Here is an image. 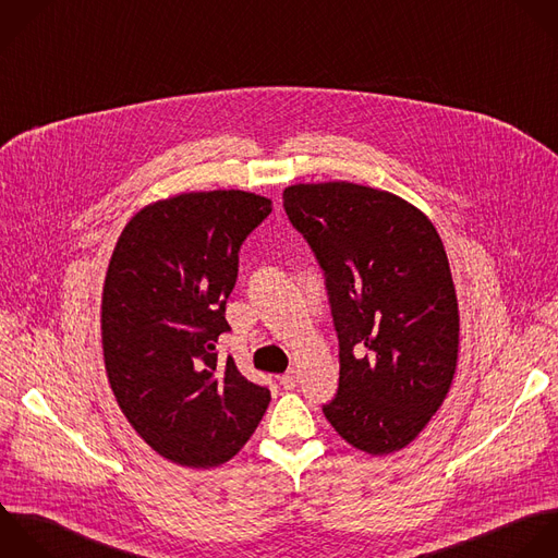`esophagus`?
I'll list each match as a JSON object with an SVG mask.
<instances>
[{
    "label": "esophagus",
    "instance_id": "34e87169",
    "mask_svg": "<svg viewBox=\"0 0 558 558\" xmlns=\"http://www.w3.org/2000/svg\"><path fill=\"white\" fill-rule=\"evenodd\" d=\"M298 369H289L284 376H280V385H282V389H295L298 387Z\"/></svg>",
    "mask_w": 558,
    "mask_h": 558
}]
</instances>
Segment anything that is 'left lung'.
I'll return each mask as SVG.
<instances>
[{"label":"left lung","mask_w":558,"mask_h":558,"mask_svg":"<svg viewBox=\"0 0 558 558\" xmlns=\"http://www.w3.org/2000/svg\"><path fill=\"white\" fill-rule=\"evenodd\" d=\"M311 245L339 339V389L324 415L356 450L407 448L444 404L459 356V304L430 219L402 197L352 182L282 193Z\"/></svg>","instance_id":"8db88e82"}]
</instances>
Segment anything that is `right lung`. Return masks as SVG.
Here are the masks:
<instances>
[{"instance_id": "1", "label": "right lung", "mask_w": 558, "mask_h": 558, "mask_svg": "<svg viewBox=\"0 0 558 558\" xmlns=\"http://www.w3.org/2000/svg\"><path fill=\"white\" fill-rule=\"evenodd\" d=\"M271 213L245 191L182 193L138 210L108 263L101 343L110 389L138 437L182 468H217L252 437L269 389L217 343L239 250Z\"/></svg>"}]
</instances>
